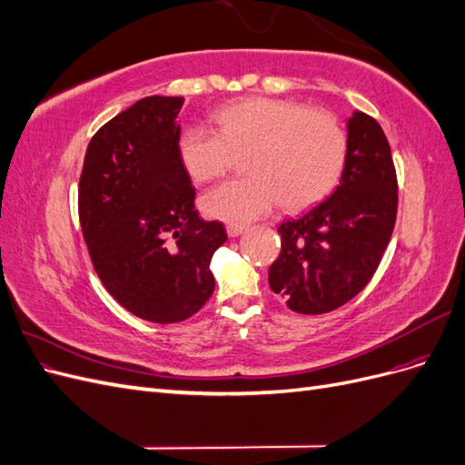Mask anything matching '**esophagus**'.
Listing matches in <instances>:
<instances>
[{
  "mask_svg": "<svg viewBox=\"0 0 465 465\" xmlns=\"http://www.w3.org/2000/svg\"><path fill=\"white\" fill-rule=\"evenodd\" d=\"M244 231H246L244 224H238V223H229V224H227V234H229L231 238H234V236H238V234H242Z\"/></svg>",
  "mask_w": 465,
  "mask_h": 465,
  "instance_id": "1",
  "label": "esophagus"
}]
</instances>
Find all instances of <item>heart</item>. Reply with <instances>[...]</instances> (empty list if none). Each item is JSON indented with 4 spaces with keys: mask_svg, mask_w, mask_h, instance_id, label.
I'll return each mask as SVG.
<instances>
[{
    "mask_svg": "<svg viewBox=\"0 0 465 465\" xmlns=\"http://www.w3.org/2000/svg\"><path fill=\"white\" fill-rule=\"evenodd\" d=\"M219 132L190 125L180 134L178 154L198 182L223 176L248 153L244 178L223 182L203 195L209 217L244 223L283 203L306 209L326 198L340 180L347 134L331 112L279 98H248L217 112Z\"/></svg>",
    "mask_w": 465,
    "mask_h": 465,
    "instance_id": "obj_1",
    "label": "heart"
}]
</instances>
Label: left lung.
Wrapping results in <instances>:
<instances>
[{"label": "left lung", "mask_w": 465, "mask_h": 465, "mask_svg": "<svg viewBox=\"0 0 465 465\" xmlns=\"http://www.w3.org/2000/svg\"><path fill=\"white\" fill-rule=\"evenodd\" d=\"M396 215L398 178L388 139L374 118L353 112L340 186L299 219L279 224L272 291L299 314L343 306L378 270Z\"/></svg>", "instance_id": "obj_1"}]
</instances>
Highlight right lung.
Returning a JSON list of instances; mask_svg holds the SVG:
<instances>
[{
	"instance_id": "right-lung-1",
	"label": "right lung",
	"mask_w": 465,
	"mask_h": 465,
	"mask_svg": "<svg viewBox=\"0 0 465 465\" xmlns=\"http://www.w3.org/2000/svg\"><path fill=\"white\" fill-rule=\"evenodd\" d=\"M184 96H145L98 130L79 178L91 262L125 311L154 323L193 316L215 289L209 262L227 241L195 211L178 154Z\"/></svg>"
}]
</instances>
